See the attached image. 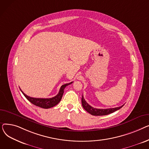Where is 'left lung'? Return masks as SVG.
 Listing matches in <instances>:
<instances>
[{"label":"left lung","mask_w":149,"mask_h":149,"mask_svg":"<svg viewBox=\"0 0 149 149\" xmlns=\"http://www.w3.org/2000/svg\"><path fill=\"white\" fill-rule=\"evenodd\" d=\"M81 103H82V106L83 107L86 111L88 113L92 115H95V116H102V115H106L108 114L112 113L116 111L119 110L120 109H121L124 104H123L120 107H117L115 108H109V109H96V108H93V107L91 106L86 101H85L83 96L82 95L81 98Z\"/></svg>","instance_id":"8db88e82"}]
</instances>
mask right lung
Listing matches in <instances>:
<instances>
[{
    "instance_id": "1",
    "label": "right lung",
    "mask_w": 149,
    "mask_h": 149,
    "mask_svg": "<svg viewBox=\"0 0 149 149\" xmlns=\"http://www.w3.org/2000/svg\"><path fill=\"white\" fill-rule=\"evenodd\" d=\"M71 83H72V82H70L69 83H66L65 84L62 85L60 89V91H59V92L58 94L56 96H55L52 98H39L31 97L26 95L25 93H24L22 92V91L20 89L21 92H22L23 94L24 95V96L26 98V99L29 101H30V102L32 104H33L37 106L43 108V109H49V108L52 107L56 105H57L60 102L61 98H62L63 95L65 88L67 86L70 84Z\"/></svg>"
}]
</instances>
